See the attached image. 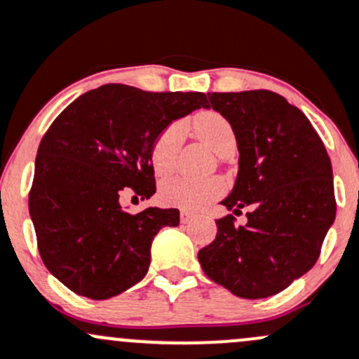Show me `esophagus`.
<instances>
[{
	"mask_svg": "<svg viewBox=\"0 0 359 359\" xmlns=\"http://www.w3.org/2000/svg\"><path fill=\"white\" fill-rule=\"evenodd\" d=\"M191 220H192V213H189V211L186 210L180 211V222H182V224H189Z\"/></svg>",
	"mask_w": 359,
	"mask_h": 359,
	"instance_id": "obj_1",
	"label": "esophagus"
}]
</instances>
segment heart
<instances>
[{"label":"heart","mask_w":359,"mask_h":359,"mask_svg":"<svg viewBox=\"0 0 359 359\" xmlns=\"http://www.w3.org/2000/svg\"><path fill=\"white\" fill-rule=\"evenodd\" d=\"M199 137L218 153H224L236 146V132L227 118L215 111H206L192 120ZM184 139V123L172 122L154 137L149 149L151 167L158 177H165L175 168L177 154ZM225 192V182L218 177L210 179H189V177H172L161 182L160 199L163 205L175 208L198 211L208 206Z\"/></svg>","instance_id":"b5f03b06"}]
</instances>
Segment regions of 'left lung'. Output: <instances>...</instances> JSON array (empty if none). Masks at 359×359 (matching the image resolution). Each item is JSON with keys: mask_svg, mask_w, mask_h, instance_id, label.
<instances>
[{"mask_svg": "<svg viewBox=\"0 0 359 359\" xmlns=\"http://www.w3.org/2000/svg\"><path fill=\"white\" fill-rule=\"evenodd\" d=\"M208 107L229 120L239 148L236 186L222 205L241 213L217 220L199 249L201 269L244 299L289 287L318 259L335 220L334 179L322 139L303 111L271 90L210 93Z\"/></svg>", "mask_w": 359, "mask_h": 359, "instance_id": "obj_1", "label": "left lung"}]
</instances>
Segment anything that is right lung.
Wrapping results in <instances>:
<instances>
[{
  "label": "right lung",
  "instance_id": "add662e5",
  "mask_svg": "<svg viewBox=\"0 0 359 359\" xmlns=\"http://www.w3.org/2000/svg\"><path fill=\"white\" fill-rule=\"evenodd\" d=\"M198 108L206 94L104 84L56 116L37 149L29 211L41 259L63 285L108 299L144 277L154 236L179 225V210L129 213L120 199L156 192L151 144Z\"/></svg>",
  "mask_w": 359,
  "mask_h": 359
}]
</instances>
